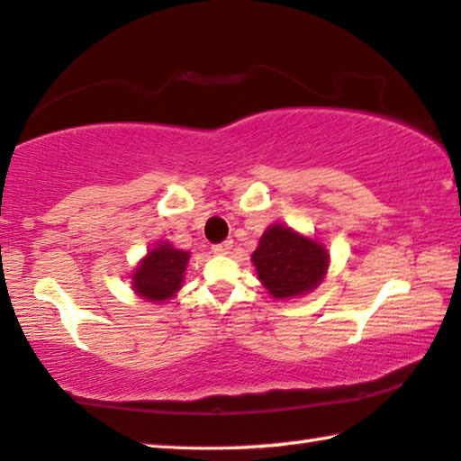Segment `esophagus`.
Returning a JSON list of instances; mask_svg holds the SVG:
<instances>
[{"mask_svg":"<svg viewBox=\"0 0 461 461\" xmlns=\"http://www.w3.org/2000/svg\"><path fill=\"white\" fill-rule=\"evenodd\" d=\"M230 249H232V239H229V240H222V243H218V245L212 247V251H214V253H221V255L230 253Z\"/></svg>","mask_w":461,"mask_h":461,"instance_id":"34e87169","label":"esophagus"}]
</instances>
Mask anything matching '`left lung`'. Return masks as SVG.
Segmentation results:
<instances>
[{"instance_id": "1", "label": "left lung", "mask_w": 461, "mask_h": 461, "mask_svg": "<svg viewBox=\"0 0 461 461\" xmlns=\"http://www.w3.org/2000/svg\"><path fill=\"white\" fill-rule=\"evenodd\" d=\"M251 261L259 282L274 299H294L321 285L330 253L317 239L276 222L261 235Z\"/></svg>"}]
</instances>
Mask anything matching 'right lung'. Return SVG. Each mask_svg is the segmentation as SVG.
<instances>
[{
    "label": "right lung",
    "instance_id": "add662e5",
    "mask_svg": "<svg viewBox=\"0 0 461 461\" xmlns=\"http://www.w3.org/2000/svg\"><path fill=\"white\" fill-rule=\"evenodd\" d=\"M189 253L171 243H158L133 267L131 288L150 303H165L179 293L187 270Z\"/></svg>",
    "mask_w": 461,
    "mask_h": 461
}]
</instances>
